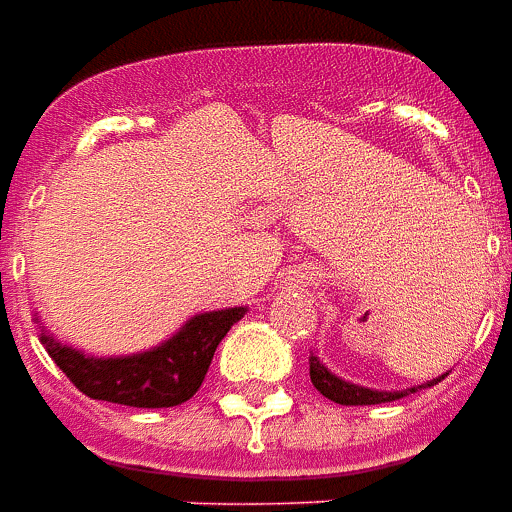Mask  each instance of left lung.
Wrapping results in <instances>:
<instances>
[{"instance_id":"obj_1","label":"left lung","mask_w":512,"mask_h":512,"mask_svg":"<svg viewBox=\"0 0 512 512\" xmlns=\"http://www.w3.org/2000/svg\"><path fill=\"white\" fill-rule=\"evenodd\" d=\"M308 375H311V383H314V389L320 391L322 397H328V400L339 402V405H380V402H394L402 400V397H408L413 391H422L427 386H436L441 383V378H433L422 383V386H411V389H402V391H378V389H366V386H358V383H350V380H342L339 375H333L328 366L322 364L317 355L311 353L308 358Z\"/></svg>"}]
</instances>
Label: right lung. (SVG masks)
Instances as JSON below:
<instances>
[{
    "mask_svg": "<svg viewBox=\"0 0 512 512\" xmlns=\"http://www.w3.org/2000/svg\"><path fill=\"white\" fill-rule=\"evenodd\" d=\"M245 306L195 314L170 339L132 355H85L41 325V344L82 394L129 408H173L201 389L217 344L245 317Z\"/></svg>",
    "mask_w": 512,
    "mask_h": 512,
    "instance_id": "add662e5",
    "label": "right lung"
}]
</instances>
